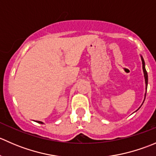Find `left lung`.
Instances as JSON below:
<instances>
[{
	"label": "left lung",
	"mask_w": 156,
	"mask_h": 156,
	"mask_svg": "<svg viewBox=\"0 0 156 156\" xmlns=\"http://www.w3.org/2000/svg\"><path fill=\"white\" fill-rule=\"evenodd\" d=\"M141 56V60H142V64H143V71H144V78H145V83H146V93H145V97H144V100H145V98H146V90H147V85H148V74H147V72H146V68H145V62H144V58H143V56ZM143 105V104H142ZM142 105H141V106H142ZM139 108H138V109H139ZM137 109V110H138ZM137 110H136V111H137Z\"/></svg>",
	"instance_id": "1"
}]
</instances>
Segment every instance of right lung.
<instances>
[{
  "mask_svg": "<svg viewBox=\"0 0 156 156\" xmlns=\"http://www.w3.org/2000/svg\"><path fill=\"white\" fill-rule=\"evenodd\" d=\"M36 122H37V123H39V124H44L43 122H40V121H36Z\"/></svg>",
  "mask_w": 156,
  "mask_h": 156,
  "instance_id": "obj_1",
  "label": "right lung"
}]
</instances>
